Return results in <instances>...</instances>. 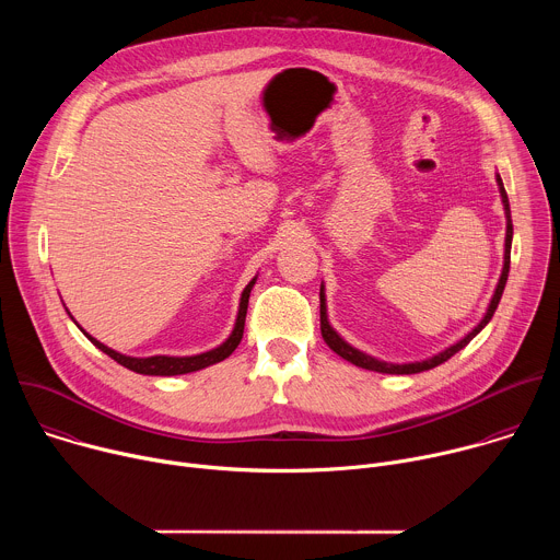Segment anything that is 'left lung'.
<instances>
[{
	"label": "left lung",
	"instance_id": "left-lung-1",
	"mask_svg": "<svg viewBox=\"0 0 560 560\" xmlns=\"http://www.w3.org/2000/svg\"><path fill=\"white\" fill-rule=\"evenodd\" d=\"M497 184H499V192H501V201H503V210H505V219H508V230H505V255H503V270H501V277H499V283H497V290L492 294V301L483 314L481 322H478V326H474L463 339H458L456 343H452L450 348L441 350L439 354H432L423 361H412V363H387V361H381L372 354H365L361 352L359 348L350 346L332 326H330V318H328V303H326V288L322 283V292H318V299H322V335H324V341L330 346V350H335L339 357H343L346 361L354 363L357 368H363V370H372V372H381V374H419V372H425V370H432L441 363H445L450 357H454L458 350H463L478 332H481L490 322L492 316L499 307V301L503 296V290H505V283H508V275H510V253H512V234H514V228H512V212H510V199H508V192H505V186H503V179L501 175H497Z\"/></svg>",
	"mask_w": 560,
	"mask_h": 560
}]
</instances>
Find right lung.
Wrapping results in <instances>:
<instances>
[{
	"label": "right lung",
	"mask_w": 560,
	"mask_h": 560,
	"mask_svg": "<svg viewBox=\"0 0 560 560\" xmlns=\"http://www.w3.org/2000/svg\"><path fill=\"white\" fill-rule=\"evenodd\" d=\"M255 283H257V277L244 288L242 299H238L236 322H234V328H232L230 337H228L221 346H217V348H212V350H208V352H201V354H192V357H168V354H156V357H126V354H121V352H117V350L104 346L102 341H97L95 337H91V335L84 332L82 328H79V330H82V332L91 339V343H93L95 348H100V350L106 352L110 359H115L119 365H124V368H128V370H132V372H137V374H148V376H177V374L197 372V370H203V368H208V365H214V363L228 359V357L236 350V346L242 343L244 326H246V312H248V299H250V290L255 288ZM68 314H70V312H68ZM70 318H72V316H70ZM72 322H74V318H72ZM74 324H77V322H74ZM77 326H79V324H77Z\"/></svg>",
	"instance_id": "obj_1"
}]
</instances>
